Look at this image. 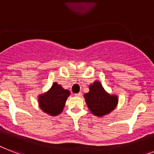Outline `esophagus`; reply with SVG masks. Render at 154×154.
<instances>
[{
	"label": "esophagus",
	"instance_id": "34e87169",
	"mask_svg": "<svg viewBox=\"0 0 154 154\" xmlns=\"http://www.w3.org/2000/svg\"><path fill=\"white\" fill-rule=\"evenodd\" d=\"M75 95L77 96V97H81V96L82 95V92H79V93H77V94H76Z\"/></svg>",
	"mask_w": 154,
	"mask_h": 154
}]
</instances>
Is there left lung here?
I'll list each match as a JSON object with an SVG mask.
<instances>
[{
    "mask_svg": "<svg viewBox=\"0 0 154 154\" xmlns=\"http://www.w3.org/2000/svg\"><path fill=\"white\" fill-rule=\"evenodd\" d=\"M84 98L90 111L96 116H103L111 113L118 103L117 96L110 95L106 92L98 81L90 85V92L85 94Z\"/></svg>",
    "mask_w": 154,
    "mask_h": 154,
    "instance_id": "8db88e82",
    "label": "left lung"
}]
</instances>
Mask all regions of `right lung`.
I'll use <instances>...</instances> for the list:
<instances>
[{
    "label": "right lung",
    "mask_w": 154,
    "mask_h": 154,
    "mask_svg": "<svg viewBox=\"0 0 154 154\" xmlns=\"http://www.w3.org/2000/svg\"><path fill=\"white\" fill-rule=\"evenodd\" d=\"M69 95V90L55 82L48 92L38 96V104L44 112L50 116H57L63 111Z\"/></svg>",
    "instance_id": "1"
}]
</instances>
